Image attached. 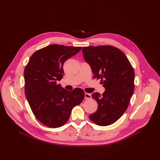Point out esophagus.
I'll return each instance as SVG.
<instances>
[{"mask_svg":"<svg viewBox=\"0 0 160 160\" xmlns=\"http://www.w3.org/2000/svg\"><path fill=\"white\" fill-rule=\"evenodd\" d=\"M85 98L87 99H91V95L88 93H85Z\"/></svg>","mask_w":160,"mask_h":160,"instance_id":"34e87169","label":"esophagus"}]
</instances>
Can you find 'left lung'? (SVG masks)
I'll return each instance as SVG.
<instances>
[{"label":"left lung","instance_id":"obj_1","mask_svg":"<svg viewBox=\"0 0 160 160\" xmlns=\"http://www.w3.org/2000/svg\"><path fill=\"white\" fill-rule=\"evenodd\" d=\"M82 52L94 78L101 79V83L105 88L102 95L98 92L92 94L98 108L89 118L99 126L111 125L123 115L133 95V67L125 54L111 45L83 47Z\"/></svg>","mask_w":160,"mask_h":160}]
</instances>
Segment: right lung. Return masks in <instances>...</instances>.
I'll return each mask as SVG.
<instances>
[{
	"label": "right lung",
	"instance_id": "obj_1",
	"mask_svg": "<svg viewBox=\"0 0 160 160\" xmlns=\"http://www.w3.org/2000/svg\"><path fill=\"white\" fill-rule=\"evenodd\" d=\"M82 47L52 44L35 52L24 70L25 93L36 118L49 128L64 125L72 109L84 99V91H68L57 81L64 75L63 64Z\"/></svg>",
	"mask_w": 160,
	"mask_h": 160
}]
</instances>
